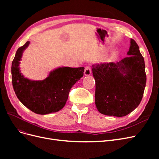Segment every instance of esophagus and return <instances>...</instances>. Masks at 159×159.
<instances>
[{"label": "esophagus", "mask_w": 159, "mask_h": 159, "mask_svg": "<svg viewBox=\"0 0 159 159\" xmlns=\"http://www.w3.org/2000/svg\"><path fill=\"white\" fill-rule=\"evenodd\" d=\"M91 74V69L89 68V67H85V70H84V75L85 76H89Z\"/></svg>", "instance_id": "34e87169"}]
</instances>
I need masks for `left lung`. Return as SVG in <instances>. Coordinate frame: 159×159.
I'll list each match as a JSON object with an SVG mask.
<instances>
[{
  "mask_svg": "<svg viewBox=\"0 0 159 159\" xmlns=\"http://www.w3.org/2000/svg\"><path fill=\"white\" fill-rule=\"evenodd\" d=\"M130 43L128 57L117 63L92 65L95 105L103 115L125 116L141 102L147 81L145 60L136 42Z\"/></svg>",
  "mask_w": 159,
  "mask_h": 159,
  "instance_id": "left-lung-1",
  "label": "left lung"
}]
</instances>
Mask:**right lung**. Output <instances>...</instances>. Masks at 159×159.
Segmentation results:
<instances>
[{
    "label": "right lung",
    "instance_id": "add662e5",
    "mask_svg": "<svg viewBox=\"0 0 159 159\" xmlns=\"http://www.w3.org/2000/svg\"><path fill=\"white\" fill-rule=\"evenodd\" d=\"M30 41L16 52L11 67L12 86L18 99L34 113L46 115L59 111L64 107L70 89L84 76V68L59 67L51 71L44 80L25 78L20 70L22 54Z\"/></svg>",
    "mask_w": 159,
    "mask_h": 159
}]
</instances>
